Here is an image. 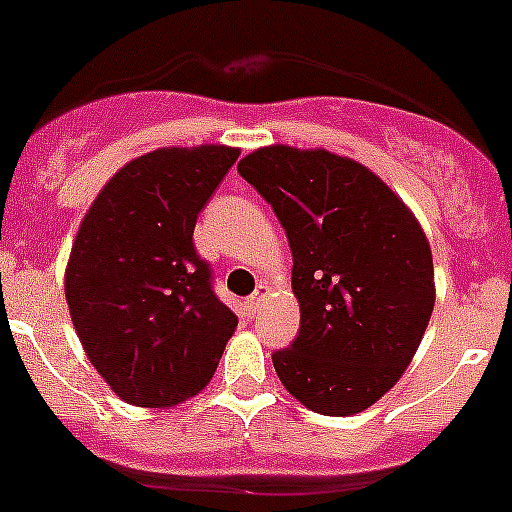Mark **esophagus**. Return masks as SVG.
I'll list each match as a JSON object with an SVG mask.
<instances>
[{
    "instance_id": "esophagus-1",
    "label": "esophagus",
    "mask_w": 512,
    "mask_h": 512,
    "mask_svg": "<svg viewBox=\"0 0 512 512\" xmlns=\"http://www.w3.org/2000/svg\"><path fill=\"white\" fill-rule=\"evenodd\" d=\"M265 295H267V285H257L255 293L247 298V308H250L252 313H257V308H260V303H262V298H265Z\"/></svg>"
}]
</instances>
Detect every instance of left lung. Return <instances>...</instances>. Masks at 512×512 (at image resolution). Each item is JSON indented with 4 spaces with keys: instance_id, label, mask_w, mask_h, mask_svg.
<instances>
[{
    "instance_id": "8db88e82",
    "label": "left lung",
    "mask_w": 512,
    "mask_h": 512,
    "mask_svg": "<svg viewBox=\"0 0 512 512\" xmlns=\"http://www.w3.org/2000/svg\"><path fill=\"white\" fill-rule=\"evenodd\" d=\"M237 171L293 252L300 331L272 366L310 412H364L401 379L432 318V250L417 217L374 171L326 148L275 143Z\"/></svg>"
}]
</instances>
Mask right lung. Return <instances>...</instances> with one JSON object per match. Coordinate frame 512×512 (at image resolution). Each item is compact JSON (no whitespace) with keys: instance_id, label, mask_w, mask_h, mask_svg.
I'll return each mask as SVG.
<instances>
[{"instance_id":"add662e5","label":"right lung","mask_w":512,"mask_h":512,"mask_svg":"<svg viewBox=\"0 0 512 512\" xmlns=\"http://www.w3.org/2000/svg\"><path fill=\"white\" fill-rule=\"evenodd\" d=\"M240 151L156 148L128 161L85 214L65 270L90 364L123 401L174 407L217 371L237 315L194 250L197 217Z\"/></svg>"}]
</instances>
